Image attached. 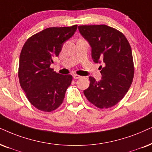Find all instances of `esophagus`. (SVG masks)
Segmentation results:
<instances>
[{
  "label": "esophagus",
  "instance_id": "1",
  "mask_svg": "<svg viewBox=\"0 0 152 152\" xmlns=\"http://www.w3.org/2000/svg\"><path fill=\"white\" fill-rule=\"evenodd\" d=\"M74 78H75V79H78V78H81V76H79V75H78V74H74Z\"/></svg>",
  "mask_w": 152,
  "mask_h": 152
}]
</instances>
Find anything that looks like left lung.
<instances>
[{
    "instance_id": "left-lung-1",
    "label": "left lung",
    "mask_w": 152,
    "mask_h": 152,
    "mask_svg": "<svg viewBox=\"0 0 152 152\" xmlns=\"http://www.w3.org/2000/svg\"><path fill=\"white\" fill-rule=\"evenodd\" d=\"M80 34L89 43L92 58L99 66L102 79L90 76V86L83 91L88 100L99 109L114 107L127 93L134 76L131 48L127 38L116 28L99 25L78 26Z\"/></svg>"
}]
</instances>
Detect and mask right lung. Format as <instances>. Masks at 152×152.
I'll return each mask as SVG.
<instances>
[{"mask_svg": "<svg viewBox=\"0 0 152 152\" xmlns=\"http://www.w3.org/2000/svg\"><path fill=\"white\" fill-rule=\"evenodd\" d=\"M76 29L77 25L45 28L31 36L23 46L19 63L20 83L28 100L39 110L50 112L63 102L72 76L54 72L50 64Z\"/></svg>", "mask_w": 152, "mask_h": 152, "instance_id": "add662e5", "label": "right lung"}]
</instances>
